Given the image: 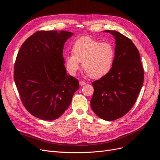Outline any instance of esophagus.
Here are the masks:
<instances>
[{
    "mask_svg": "<svg viewBox=\"0 0 160 160\" xmlns=\"http://www.w3.org/2000/svg\"><path fill=\"white\" fill-rule=\"evenodd\" d=\"M86 84V83L85 81H79V85H81V86H83V85H85Z\"/></svg>",
    "mask_w": 160,
    "mask_h": 160,
    "instance_id": "1",
    "label": "esophagus"
}]
</instances>
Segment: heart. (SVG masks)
Returning <instances> with one entry per match:
<instances>
[{
  "instance_id": "1",
  "label": "heart",
  "mask_w": 160,
  "mask_h": 160,
  "mask_svg": "<svg viewBox=\"0 0 160 160\" xmlns=\"http://www.w3.org/2000/svg\"><path fill=\"white\" fill-rule=\"evenodd\" d=\"M72 52L65 57L67 71L74 75L83 62V69L93 79H100L108 75L112 69L115 57L111 43L101 42L88 36L77 38L72 46Z\"/></svg>"
}]
</instances>
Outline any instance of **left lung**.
I'll return each instance as SVG.
<instances>
[{"mask_svg": "<svg viewBox=\"0 0 160 160\" xmlns=\"http://www.w3.org/2000/svg\"><path fill=\"white\" fill-rule=\"evenodd\" d=\"M115 40V57L108 75L92 83L91 107L101 119L113 121L132 108L143 83L144 72L139 51L129 38L116 31H104Z\"/></svg>", "mask_w": 160, "mask_h": 160, "instance_id": "1", "label": "left lung"}]
</instances>
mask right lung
Wrapping results in <instances>:
<instances>
[{"instance_id": "obj_1", "label": "right lung", "mask_w": 160, "mask_h": 160, "mask_svg": "<svg viewBox=\"0 0 160 160\" xmlns=\"http://www.w3.org/2000/svg\"><path fill=\"white\" fill-rule=\"evenodd\" d=\"M73 33L38 31L19 50L14 80L27 110L35 117L52 121L68 109L79 81L67 73L62 51Z\"/></svg>"}]
</instances>
